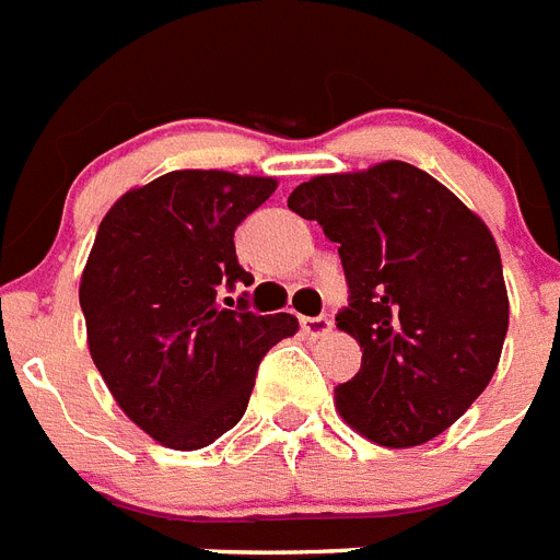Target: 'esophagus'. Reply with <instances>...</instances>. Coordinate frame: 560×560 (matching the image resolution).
<instances>
[{"mask_svg": "<svg viewBox=\"0 0 560 560\" xmlns=\"http://www.w3.org/2000/svg\"><path fill=\"white\" fill-rule=\"evenodd\" d=\"M330 327H334V316H330V313H322V316H304L302 319V330L307 336H325Z\"/></svg>", "mask_w": 560, "mask_h": 560, "instance_id": "34e87169", "label": "esophagus"}]
</instances>
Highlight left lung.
<instances>
[{
    "label": "left lung",
    "mask_w": 560,
    "mask_h": 560,
    "mask_svg": "<svg viewBox=\"0 0 560 560\" xmlns=\"http://www.w3.org/2000/svg\"><path fill=\"white\" fill-rule=\"evenodd\" d=\"M288 207L339 244L348 307L336 327L362 365L336 385V411L388 448L443 434L501 362L509 295L489 226L429 172L385 161L316 175Z\"/></svg>",
    "instance_id": "8db88e82"
}]
</instances>
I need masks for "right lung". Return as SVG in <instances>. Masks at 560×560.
I'll return each instance as SVG.
<instances>
[{
    "mask_svg": "<svg viewBox=\"0 0 560 560\" xmlns=\"http://www.w3.org/2000/svg\"><path fill=\"white\" fill-rule=\"evenodd\" d=\"M276 177L177 170L120 195L100 221L80 279L89 351L112 397L166 448L195 452L244 417L258 362L299 330L224 290L253 284L235 226Z\"/></svg>",
    "mask_w": 560,
    "mask_h": 560,
    "instance_id": "1",
    "label": "right lung"
}]
</instances>
